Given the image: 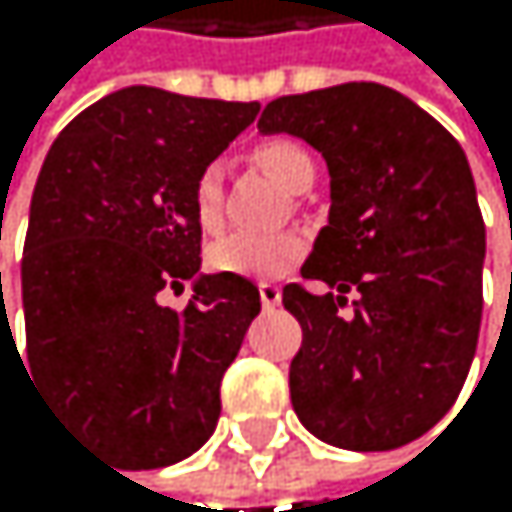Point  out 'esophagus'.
Instances as JSON below:
<instances>
[{"label":"esophagus","mask_w":512,"mask_h":512,"mask_svg":"<svg viewBox=\"0 0 512 512\" xmlns=\"http://www.w3.org/2000/svg\"><path fill=\"white\" fill-rule=\"evenodd\" d=\"M258 291H261V304H264L267 310L279 307V301H282L279 285H273V282H261V285H258Z\"/></svg>","instance_id":"obj_1"}]
</instances>
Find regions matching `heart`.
Listing matches in <instances>:
<instances>
[{"mask_svg":"<svg viewBox=\"0 0 512 512\" xmlns=\"http://www.w3.org/2000/svg\"><path fill=\"white\" fill-rule=\"evenodd\" d=\"M254 159L264 171H270L288 190H307L316 178L313 156L288 137H273L254 150ZM190 205L196 224L205 233H218L224 227V174L218 165H205L190 193ZM307 254V242L301 233H230L218 239L205 261L218 273H233L245 279H276L285 276Z\"/></svg>","mask_w":512,"mask_h":512,"instance_id":"heart-1","label":"heart"}]
</instances>
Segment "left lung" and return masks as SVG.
I'll list each match as a JSON object with an SVG mask.
<instances>
[{
  "mask_svg": "<svg viewBox=\"0 0 512 512\" xmlns=\"http://www.w3.org/2000/svg\"><path fill=\"white\" fill-rule=\"evenodd\" d=\"M258 128L304 137L331 174L301 273L334 291L282 288L304 328L288 371L301 424L353 451L424 436L455 405L482 322L485 224L461 144L378 82L276 97Z\"/></svg>",
  "mask_w": 512,
  "mask_h": 512,
  "instance_id": "1",
  "label": "left lung"
}]
</instances>
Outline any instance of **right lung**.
<instances>
[{
  "mask_svg": "<svg viewBox=\"0 0 512 512\" xmlns=\"http://www.w3.org/2000/svg\"><path fill=\"white\" fill-rule=\"evenodd\" d=\"M258 110L131 85L82 110L42 162L21 264L30 371L131 470L208 442L261 313L233 273L199 276L184 311L155 301L199 273L193 181Z\"/></svg>",
  "mask_w": 512,
  "mask_h": 512,
  "instance_id": "1",
  "label": "right lung"
}]
</instances>
